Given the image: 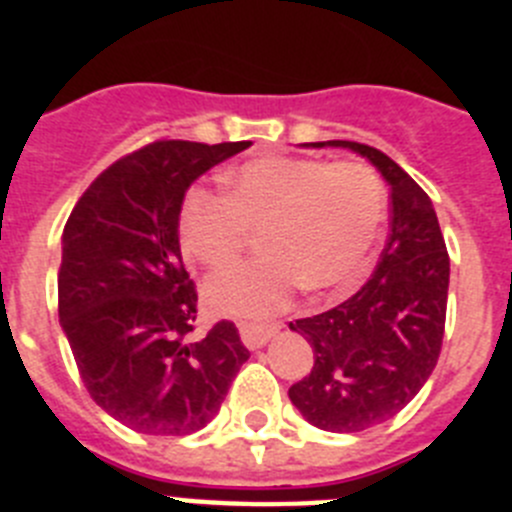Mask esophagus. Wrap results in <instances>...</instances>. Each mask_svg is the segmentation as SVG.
I'll use <instances>...</instances> for the list:
<instances>
[{
  "label": "esophagus",
  "instance_id": "esophagus-1",
  "mask_svg": "<svg viewBox=\"0 0 512 512\" xmlns=\"http://www.w3.org/2000/svg\"><path fill=\"white\" fill-rule=\"evenodd\" d=\"M241 330V341L246 343L248 348H261L266 341H269L274 333H277V325H256V323H241L238 325Z\"/></svg>",
  "mask_w": 512,
  "mask_h": 512
}]
</instances>
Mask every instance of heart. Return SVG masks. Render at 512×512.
<instances>
[{
  "mask_svg": "<svg viewBox=\"0 0 512 512\" xmlns=\"http://www.w3.org/2000/svg\"><path fill=\"white\" fill-rule=\"evenodd\" d=\"M387 194L377 171L359 161L269 156L225 176V194L192 187L179 212L189 259L220 266L261 228V259L235 261L205 284V302L225 318L261 320L300 287L312 292L356 282L384 223Z\"/></svg>",
  "mask_w": 512,
  "mask_h": 512,
  "instance_id": "b5f03b06",
  "label": "heart"
}]
</instances>
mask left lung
Returning <instances> with one entry per match:
<instances>
[{
    "instance_id": "left-lung-1",
    "label": "left lung",
    "mask_w": 512,
    "mask_h": 512,
    "mask_svg": "<svg viewBox=\"0 0 512 512\" xmlns=\"http://www.w3.org/2000/svg\"><path fill=\"white\" fill-rule=\"evenodd\" d=\"M312 148H351L390 184V238L372 279L338 307L289 323L312 346L310 374L289 400L323 431L356 433L395 418L420 392L441 354L449 253L431 197L387 153L356 140Z\"/></svg>"
}]
</instances>
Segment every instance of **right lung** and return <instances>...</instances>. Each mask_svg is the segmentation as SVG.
<instances>
[{
    "mask_svg": "<svg viewBox=\"0 0 512 512\" xmlns=\"http://www.w3.org/2000/svg\"><path fill=\"white\" fill-rule=\"evenodd\" d=\"M248 146L148 143L104 169L63 228L61 328L92 400L138 433L205 428L251 356L230 320L194 336L197 289L179 248L189 184Z\"/></svg>",
    "mask_w": 512,
    "mask_h": 512,
    "instance_id": "right-lung-1",
    "label": "right lung"
}]
</instances>
